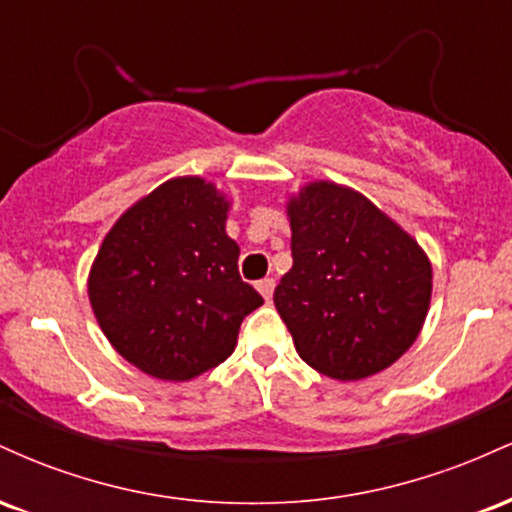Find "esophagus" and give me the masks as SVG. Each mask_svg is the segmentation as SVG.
<instances>
[{
    "mask_svg": "<svg viewBox=\"0 0 512 512\" xmlns=\"http://www.w3.org/2000/svg\"><path fill=\"white\" fill-rule=\"evenodd\" d=\"M274 286H276V281L272 279V276H269V279H262V281H257V291L262 293V298H264V301H269V298H272V293H274Z\"/></svg>",
    "mask_w": 512,
    "mask_h": 512,
    "instance_id": "34e87169",
    "label": "esophagus"
}]
</instances>
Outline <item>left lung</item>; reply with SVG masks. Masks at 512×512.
<instances>
[{
    "label": "left lung",
    "instance_id": "1",
    "mask_svg": "<svg viewBox=\"0 0 512 512\" xmlns=\"http://www.w3.org/2000/svg\"><path fill=\"white\" fill-rule=\"evenodd\" d=\"M293 267L274 305L298 356L334 380H361L419 337L431 262L409 233L349 187L313 182L289 202Z\"/></svg>",
    "mask_w": 512,
    "mask_h": 512
}]
</instances>
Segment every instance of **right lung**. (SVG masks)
Here are the masks:
<instances>
[{
  "label": "right lung",
  "mask_w": 512,
  "mask_h": 512,
  "mask_svg": "<svg viewBox=\"0 0 512 512\" xmlns=\"http://www.w3.org/2000/svg\"><path fill=\"white\" fill-rule=\"evenodd\" d=\"M228 202L211 182L175 178L105 236L88 298L115 351L161 380H192L233 354L240 322L264 303L238 274Z\"/></svg>",
  "instance_id": "add662e5"
}]
</instances>
